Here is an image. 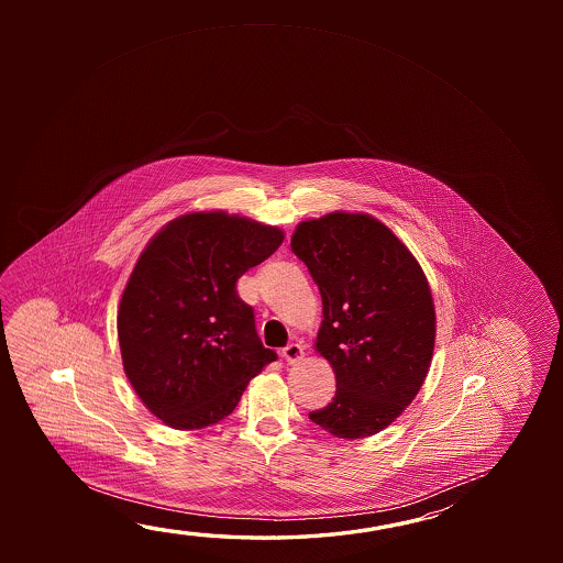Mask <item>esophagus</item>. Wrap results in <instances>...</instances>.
Here are the masks:
<instances>
[{
    "label": "esophagus",
    "mask_w": 563,
    "mask_h": 563,
    "mask_svg": "<svg viewBox=\"0 0 563 563\" xmlns=\"http://www.w3.org/2000/svg\"><path fill=\"white\" fill-rule=\"evenodd\" d=\"M283 357H285L288 363H296V361H300L305 357V347H302L300 343H288L285 350H283Z\"/></svg>",
    "instance_id": "1"
}]
</instances>
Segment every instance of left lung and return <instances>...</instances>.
Returning <instances> with one entry per match:
<instances>
[{
    "label": "left lung",
    "mask_w": 563,
    "mask_h": 563,
    "mask_svg": "<svg viewBox=\"0 0 563 563\" xmlns=\"http://www.w3.org/2000/svg\"><path fill=\"white\" fill-rule=\"evenodd\" d=\"M290 247L320 288L316 350L338 387L310 420L345 440L385 430L415 400L432 363L435 312L424 271L367 213L306 220Z\"/></svg>",
    "instance_id": "obj_1"
}]
</instances>
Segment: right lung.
Instances as JSON below:
<instances>
[{
	"mask_svg": "<svg viewBox=\"0 0 563 563\" xmlns=\"http://www.w3.org/2000/svg\"><path fill=\"white\" fill-rule=\"evenodd\" d=\"M285 233L225 212L185 213L141 253L118 310L123 369L143 405L176 430L233 412L277 353L263 347L235 283Z\"/></svg>",
	"mask_w": 563,
	"mask_h": 563,
	"instance_id": "right-lung-1",
	"label": "right lung"
}]
</instances>
